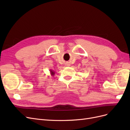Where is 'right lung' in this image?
Segmentation results:
<instances>
[{"mask_svg": "<svg viewBox=\"0 0 130 130\" xmlns=\"http://www.w3.org/2000/svg\"><path fill=\"white\" fill-rule=\"evenodd\" d=\"M50 74L53 76L54 75V74H55V72L54 70H50Z\"/></svg>", "mask_w": 130, "mask_h": 130, "instance_id": "obj_1", "label": "right lung"}]
</instances>
